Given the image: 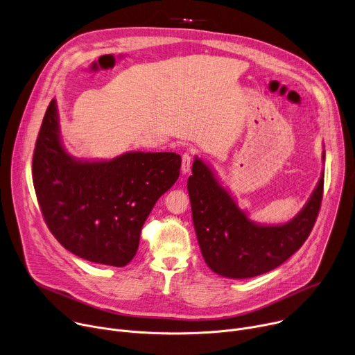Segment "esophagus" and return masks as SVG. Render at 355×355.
<instances>
[{
	"label": "esophagus",
	"instance_id": "esophagus-1",
	"mask_svg": "<svg viewBox=\"0 0 355 355\" xmlns=\"http://www.w3.org/2000/svg\"><path fill=\"white\" fill-rule=\"evenodd\" d=\"M191 163H192V155L189 153V151H187V153L182 155V163H181V171L182 174H188L189 170H191Z\"/></svg>",
	"mask_w": 355,
	"mask_h": 355
}]
</instances>
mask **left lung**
Returning a JSON list of instances; mask_svg holds the SVG:
<instances>
[{"instance_id": "left-lung-1", "label": "left lung", "mask_w": 355, "mask_h": 355, "mask_svg": "<svg viewBox=\"0 0 355 355\" xmlns=\"http://www.w3.org/2000/svg\"><path fill=\"white\" fill-rule=\"evenodd\" d=\"M323 178L324 173L305 207L291 220L261 225L237 205L214 168L195 156L187 187L196 239L208 267L218 275L244 279L285 263L312 232L322 204Z\"/></svg>"}]
</instances>
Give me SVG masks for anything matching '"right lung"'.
<instances>
[{
    "mask_svg": "<svg viewBox=\"0 0 355 355\" xmlns=\"http://www.w3.org/2000/svg\"><path fill=\"white\" fill-rule=\"evenodd\" d=\"M175 153L128 151L112 160H81L63 146L56 99L50 101L33 151V187L44 222L73 254L125 267L157 199L180 177Z\"/></svg>",
    "mask_w": 355,
    "mask_h": 355,
    "instance_id": "add662e5",
    "label": "right lung"
}]
</instances>
